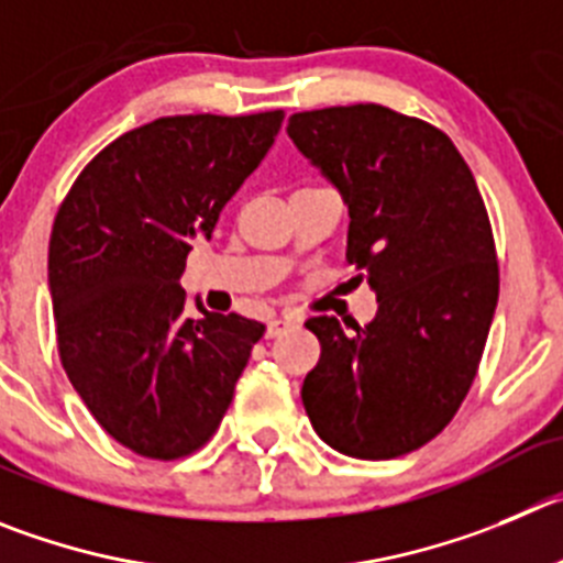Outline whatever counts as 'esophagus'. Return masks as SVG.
I'll return each instance as SVG.
<instances>
[{
	"instance_id": "1",
	"label": "esophagus",
	"mask_w": 563,
	"mask_h": 563,
	"mask_svg": "<svg viewBox=\"0 0 563 563\" xmlns=\"http://www.w3.org/2000/svg\"><path fill=\"white\" fill-rule=\"evenodd\" d=\"M297 324H299V319H294V317H275L269 324H266V339H277V335H283L286 330L297 328Z\"/></svg>"
}]
</instances>
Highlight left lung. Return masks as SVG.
<instances>
[{"instance_id": "left-lung-1", "label": "left lung", "mask_w": 563, "mask_h": 563, "mask_svg": "<svg viewBox=\"0 0 563 563\" xmlns=\"http://www.w3.org/2000/svg\"><path fill=\"white\" fill-rule=\"evenodd\" d=\"M286 133L344 199L346 257L377 294L353 333L308 319L322 358L302 406L339 453L397 459L439 435L475 380L500 294L486 205L448 135L383 104L294 113Z\"/></svg>"}]
</instances>
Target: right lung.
<instances>
[{"instance_id":"obj_1","label":"right lung","mask_w":563,"mask_h":563,"mask_svg":"<svg viewBox=\"0 0 563 563\" xmlns=\"http://www.w3.org/2000/svg\"><path fill=\"white\" fill-rule=\"evenodd\" d=\"M283 110L166 115L104 146L49 239V297L68 380L133 453L172 461L219 428L264 324L210 313L180 286L194 241L257 169Z\"/></svg>"}]
</instances>
